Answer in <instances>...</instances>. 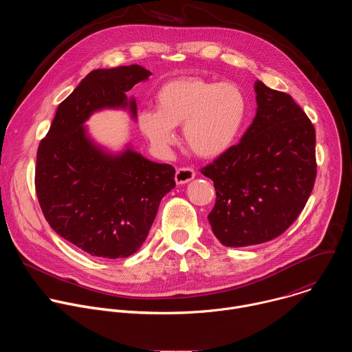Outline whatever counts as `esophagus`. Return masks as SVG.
Here are the masks:
<instances>
[{
  "instance_id": "34e87169",
  "label": "esophagus",
  "mask_w": 352,
  "mask_h": 352,
  "mask_svg": "<svg viewBox=\"0 0 352 352\" xmlns=\"http://www.w3.org/2000/svg\"><path fill=\"white\" fill-rule=\"evenodd\" d=\"M195 175H196V173L192 168H188V167L178 168L177 173H175V182L178 185H184V184L192 181L195 178Z\"/></svg>"
}]
</instances>
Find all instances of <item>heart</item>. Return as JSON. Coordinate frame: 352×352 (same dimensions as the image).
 Masks as SVG:
<instances>
[{
	"mask_svg": "<svg viewBox=\"0 0 352 352\" xmlns=\"http://www.w3.org/2000/svg\"><path fill=\"white\" fill-rule=\"evenodd\" d=\"M156 109L136 114V125L153 152L167 156L182 125L192 152L204 159L226 155L241 138L249 100L234 82L184 76L164 83L156 93Z\"/></svg>",
	"mask_w": 352,
	"mask_h": 352,
	"instance_id": "heart-1",
	"label": "heart"
}]
</instances>
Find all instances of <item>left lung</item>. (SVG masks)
I'll use <instances>...</instances> for the list:
<instances>
[{
	"label": "left lung",
	"mask_w": 352,
	"mask_h": 352,
	"mask_svg": "<svg viewBox=\"0 0 352 352\" xmlns=\"http://www.w3.org/2000/svg\"><path fill=\"white\" fill-rule=\"evenodd\" d=\"M256 116L241 142L200 170L214 182L208 216L226 246L267 242L305 208L316 178V135L289 94L255 82Z\"/></svg>",
	"instance_id": "1"
}]
</instances>
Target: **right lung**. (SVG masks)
<instances>
[{
	"mask_svg": "<svg viewBox=\"0 0 352 352\" xmlns=\"http://www.w3.org/2000/svg\"><path fill=\"white\" fill-rule=\"evenodd\" d=\"M152 72L140 65L94 69L58 106L36 160V193L45 220L60 236L91 256L128 258L142 246L175 170L150 162L126 143L111 152L96 142L86 121L102 110H125L126 97Z\"/></svg>",
	"mask_w": 352,
	"mask_h": 352,
	"instance_id": "obj_1",
	"label": "right lung"
}]
</instances>
